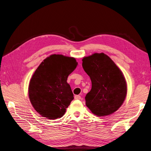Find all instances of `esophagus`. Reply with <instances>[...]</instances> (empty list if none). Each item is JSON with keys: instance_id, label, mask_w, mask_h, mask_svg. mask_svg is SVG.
<instances>
[{"instance_id": "1", "label": "esophagus", "mask_w": 151, "mask_h": 151, "mask_svg": "<svg viewBox=\"0 0 151 151\" xmlns=\"http://www.w3.org/2000/svg\"><path fill=\"white\" fill-rule=\"evenodd\" d=\"M75 99H81V96L80 95H75Z\"/></svg>"}]
</instances>
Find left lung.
I'll list each match as a JSON object with an SVG mask.
<instances>
[{"instance_id": "left-lung-1", "label": "left lung", "mask_w": 151, "mask_h": 151, "mask_svg": "<svg viewBox=\"0 0 151 151\" xmlns=\"http://www.w3.org/2000/svg\"><path fill=\"white\" fill-rule=\"evenodd\" d=\"M92 87L85 96L86 106L98 116L113 114L123 103L127 84L122 71L104 53H95L82 60Z\"/></svg>"}]
</instances>
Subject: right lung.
<instances>
[{
  "label": "right lung",
  "mask_w": 151,
  "mask_h": 151,
  "mask_svg": "<svg viewBox=\"0 0 151 151\" xmlns=\"http://www.w3.org/2000/svg\"><path fill=\"white\" fill-rule=\"evenodd\" d=\"M77 65L75 58L54 54L38 66L29 86L30 101L38 114L50 119L65 114L74 99L67 78Z\"/></svg>",
  "instance_id": "1"
}]
</instances>
